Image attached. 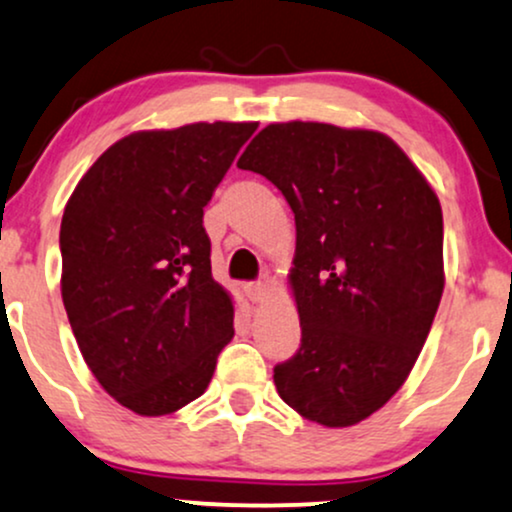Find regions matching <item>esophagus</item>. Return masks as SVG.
I'll return each instance as SVG.
<instances>
[{"mask_svg":"<svg viewBox=\"0 0 512 512\" xmlns=\"http://www.w3.org/2000/svg\"><path fill=\"white\" fill-rule=\"evenodd\" d=\"M246 294H249V299L254 304H263L270 297V287L266 282H254V285L246 287Z\"/></svg>","mask_w":512,"mask_h":512,"instance_id":"obj_1","label":"esophagus"}]
</instances>
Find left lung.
<instances>
[{"label": "left lung", "mask_w": 512, "mask_h": 512, "mask_svg": "<svg viewBox=\"0 0 512 512\" xmlns=\"http://www.w3.org/2000/svg\"><path fill=\"white\" fill-rule=\"evenodd\" d=\"M237 167L278 186L297 225L302 347L275 388L309 422L359 424L407 381L441 302L436 191L390 136L323 122L268 124Z\"/></svg>", "instance_id": "obj_1"}]
</instances>
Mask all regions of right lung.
Segmentation results:
<instances>
[{"label":"right lung","mask_w":512,"mask_h":512,"mask_svg":"<svg viewBox=\"0 0 512 512\" xmlns=\"http://www.w3.org/2000/svg\"><path fill=\"white\" fill-rule=\"evenodd\" d=\"M258 122L134 131L64 208L62 299L88 369L126 410L172 414L206 393L234 335L210 273L203 208Z\"/></svg>","instance_id":"add662e5"}]
</instances>
